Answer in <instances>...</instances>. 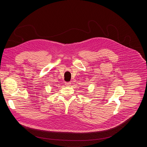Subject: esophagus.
Returning a JSON list of instances; mask_svg holds the SVG:
<instances>
[{
	"label": "esophagus",
	"instance_id": "34e87169",
	"mask_svg": "<svg viewBox=\"0 0 147 147\" xmlns=\"http://www.w3.org/2000/svg\"><path fill=\"white\" fill-rule=\"evenodd\" d=\"M65 85L66 86H70L71 85V83L70 82H66L65 83Z\"/></svg>",
	"mask_w": 147,
	"mask_h": 147
}]
</instances>
